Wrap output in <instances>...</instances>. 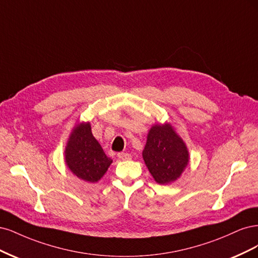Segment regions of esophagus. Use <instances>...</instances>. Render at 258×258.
<instances>
[{
    "label": "esophagus",
    "mask_w": 258,
    "mask_h": 258,
    "mask_svg": "<svg viewBox=\"0 0 258 258\" xmlns=\"http://www.w3.org/2000/svg\"><path fill=\"white\" fill-rule=\"evenodd\" d=\"M117 156H118V159L121 161H127V160L132 159V155L128 153H125V152H120V153H118Z\"/></svg>",
    "instance_id": "34e87169"
}]
</instances>
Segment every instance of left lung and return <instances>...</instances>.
<instances>
[{"label":"left lung","mask_w":258,"mask_h":258,"mask_svg":"<svg viewBox=\"0 0 258 258\" xmlns=\"http://www.w3.org/2000/svg\"><path fill=\"white\" fill-rule=\"evenodd\" d=\"M143 157L149 171L160 184L176 181L188 163L187 149L169 124H156L151 127Z\"/></svg>","instance_id":"left-lung-1"}]
</instances>
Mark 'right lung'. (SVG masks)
I'll list each match as a JSON object with an SVG mask.
<instances>
[{"mask_svg":"<svg viewBox=\"0 0 258 258\" xmlns=\"http://www.w3.org/2000/svg\"><path fill=\"white\" fill-rule=\"evenodd\" d=\"M65 162L74 174L90 183L101 179L112 163L94 138L90 123L75 128L65 150Z\"/></svg>","mask_w":258,"mask_h":258,"instance_id":"add662e5","label":"right lung"}]
</instances>
